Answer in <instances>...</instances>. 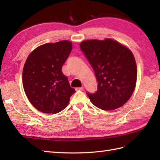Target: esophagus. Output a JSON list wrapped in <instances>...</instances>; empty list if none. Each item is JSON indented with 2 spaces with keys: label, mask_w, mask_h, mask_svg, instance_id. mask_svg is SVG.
Listing matches in <instances>:
<instances>
[{
  "label": "esophagus",
  "mask_w": 160,
  "mask_h": 160,
  "mask_svg": "<svg viewBox=\"0 0 160 160\" xmlns=\"http://www.w3.org/2000/svg\"><path fill=\"white\" fill-rule=\"evenodd\" d=\"M83 89H84V88L82 87L76 88V91H83Z\"/></svg>",
  "instance_id": "esophagus-1"
}]
</instances>
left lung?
Returning a JSON list of instances; mask_svg holds the SVG:
<instances>
[{
  "instance_id": "obj_1",
  "label": "left lung",
  "mask_w": 160,
  "mask_h": 160,
  "mask_svg": "<svg viewBox=\"0 0 160 160\" xmlns=\"http://www.w3.org/2000/svg\"><path fill=\"white\" fill-rule=\"evenodd\" d=\"M80 49L92 67L98 82L96 93H87L91 102L105 111L123 106L136 84L133 54L112 39L86 40L80 43Z\"/></svg>"
}]
</instances>
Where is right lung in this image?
I'll return each instance as SVG.
<instances>
[{
    "label": "right lung",
    "mask_w": 160,
    "mask_h": 160,
    "mask_svg": "<svg viewBox=\"0 0 160 160\" xmlns=\"http://www.w3.org/2000/svg\"><path fill=\"white\" fill-rule=\"evenodd\" d=\"M72 50V43L62 40L47 43L29 54L22 71L24 90L30 102L45 113H58L76 92L62 67Z\"/></svg>",
    "instance_id": "right-lung-1"
}]
</instances>
